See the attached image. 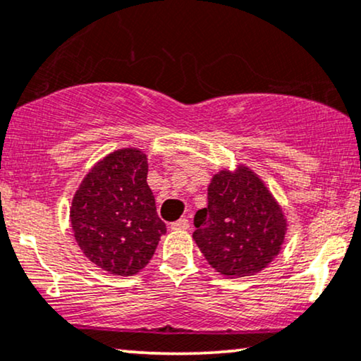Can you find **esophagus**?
<instances>
[{
	"label": "esophagus",
	"instance_id": "obj_1",
	"mask_svg": "<svg viewBox=\"0 0 361 361\" xmlns=\"http://www.w3.org/2000/svg\"><path fill=\"white\" fill-rule=\"evenodd\" d=\"M190 228V221L188 218H180L175 223H171V229H188Z\"/></svg>",
	"mask_w": 361,
	"mask_h": 361
}]
</instances>
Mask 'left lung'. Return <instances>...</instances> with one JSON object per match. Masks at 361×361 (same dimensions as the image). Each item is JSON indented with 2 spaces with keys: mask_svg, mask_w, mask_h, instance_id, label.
Returning <instances> with one entry per match:
<instances>
[{
  "mask_svg": "<svg viewBox=\"0 0 361 361\" xmlns=\"http://www.w3.org/2000/svg\"><path fill=\"white\" fill-rule=\"evenodd\" d=\"M193 239L209 266L226 277L262 271L281 251L282 209L246 166L221 171L208 188V206L196 211Z\"/></svg>",
  "mask_w": 361,
  "mask_h": 361,
  "instance_id": "1",
  "label": "left lung"
}]
</instances>
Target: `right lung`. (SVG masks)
I'll use <instances>...</instances> for the list:
<instances>
[{"mask_svg":"<svg viewBox=\"0 0 361 361\" xmlns=\"http://www.w3.org/2000/svg\"><path fill=\"white\" fill-rule=\"evenodd\" d=\"M147 173L140 150H117L89 171L72 200L77 244L89 261L115 276H133L145 267L166 233Z\"/></svg>","mask_w":361,"mask_h":361,"instance_id":"1","label":"right lung"}]
</instances>
